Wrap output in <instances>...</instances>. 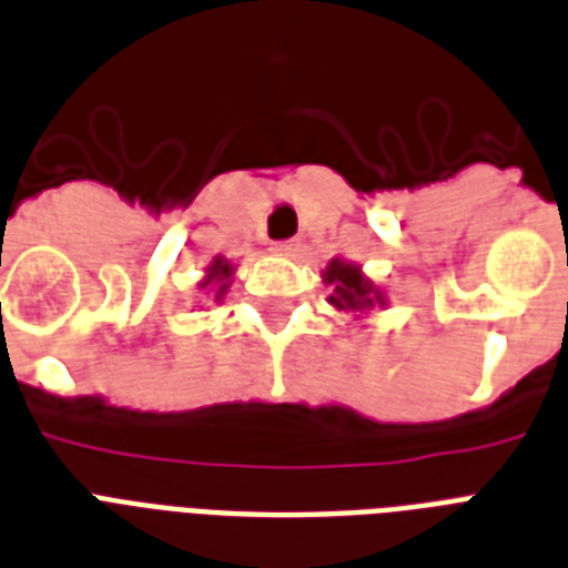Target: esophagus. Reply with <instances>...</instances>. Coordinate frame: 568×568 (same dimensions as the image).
<instances>
[{"instance_id":"obj_1","label":"esophagus","mask_w":568,"mask_h":568,"mask_svg":"<svg viewBox=\"0 0 568 568\" xmlns=\"http://www.w3.org/2000/svg\"><path fill=\"white\" fill-rule=\"evenodd\" d=\"M271 250H274L276 256H294V250H297V241H274V244H271Z\"/></svg>"}]
</instances>
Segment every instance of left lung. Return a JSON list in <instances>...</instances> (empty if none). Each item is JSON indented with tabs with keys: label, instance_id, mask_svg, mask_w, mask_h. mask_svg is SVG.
<instances>
[{
	"label": "left lung",
	"instance_id": "left-lung-1",
	"mask_svg": "<svg viewBox=\"0 0 568 568\" xmlns=\"http://www.w3.org/2000/svg\"><path fill=\"white\" fill-rule=\"evenodd\" d=\"M324 283L333 285L329 303L336 310H368L374 303H383V294L374 288L356 265H347L342 258H333L324 274Z\"/></svg>",
	"mask_w": 568,
	"mask_h": 568
}]
</instances>
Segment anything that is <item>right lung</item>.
I'll use <instances>...</instances> for the list:
<instances>
[{
  "label": "right lung",
  "mask_w": 568,
  "mask_h": 568,
  "mask_svg": "<svg viewBox=\"0 0 568 568\" xmlns=\"http://www.w3.org/2000/svg\"><path fill=\"white\" fill-rule=\"evenodd\" d=\"M232 271H235V267L230 265V262H226V258H214L212 265H209V274H205V280H203V288H209V285H214V297H217V301H221L223 294H226V288H230V276H232Z\"/></svg>",
  "instance_id": "add662e5"
}]
</instances>
